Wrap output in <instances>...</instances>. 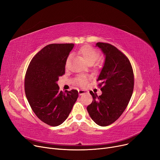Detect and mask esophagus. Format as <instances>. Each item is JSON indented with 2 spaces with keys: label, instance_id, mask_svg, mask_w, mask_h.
Listing matches in <instances>:
<instances>
[{
  "label": "esophagus",
  "instance_id": "34e87169",
  "mask_svg": "<svg viewBox=\"0 0 160 160\" xmlns=\"http://www.w3.org/2000/svg\"><path fill=\"white\" fill-rule=\"evenodd\" d=\"M88 93V91H86V90H82V89L78 90V94H79V95H82L83 94Z\"/></svg>",
  "mask_w": 160,
  "mask_h": 160
}]
</instances>
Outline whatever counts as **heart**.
Masks as SVG:
<instances>
[{
	"instance_id": "heart-1",
	"label": "heart",
	"mask_w": 160,
	"mask_h": 160,
	"mask_svg": "<svg viewBox=\"0 0 160 160\" xmlns=\"http://www.w3.org/2000/svg\"><path fill=\"white\" fill-rule=\"evenodd\" d=\"M78 53L82 56L84 61L89 65H93L99 57V53L97 50L89 45H85L81 47L78 51ZM70 56L67 58L66 60V65L69 63ZM89 80L87 76H79L77 78V82L81 86H85Z\"/></svg>"
}]
</instances>
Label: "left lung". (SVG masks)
<instances>
[{"label":"left lung","mask_w":160,"mask_h":160,"mask_svg":"<svg viewBox=\"0 0 160 160\" xmlns=\"http://www.w3.org/2000/svg\"><path fill=\"white\" fill-rule=\"evenodd\" d=\"M105 56L104 66L97 81L102 93L98 96L90 91L93 102L87 107L96 124L106 127L114 122L127 107L132 95L134 77L128 58L111 44H96Z\"/></svg>","instance_id":"obj_1"}]
</instances>
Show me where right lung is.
<instances>
[{
	"mask_svg": "<svg viewBox=\"0 0 160 160\" xmlns=\"http://www.w3.org/2000/svg\"><path fill=\"white\" fill-rule=\"evenodd\" d=\"M73 43L50 44L32 58L24 80V91L33 112L43 122L62 124L78 97L75 89L60 91L57 82L65 74L66 60Z\"/></svg>",
	"mask_w": 160,
	"mask_h": 160,
	"instance_id": "obj_1",
	"label": "right lung"
}]
</instances>
